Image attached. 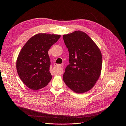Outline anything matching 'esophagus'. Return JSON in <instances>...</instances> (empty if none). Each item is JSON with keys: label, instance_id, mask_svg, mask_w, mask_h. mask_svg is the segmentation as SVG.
Wrapping results in <instances>:
<instances>
[{"label": "esophagus", "instance_id": "esophagus-1", "mask_svg": "<svg viewBox=\"0 0 126 126\" xmlns=\"http://www.w3.org/2000/svg\"><path fill=\"white\" fill-rule=\"evenodd\" d=\"M59 66L61 67V65H59ZM62 73H63V70H60L58 72V75H61L62 74Z\"/></svg>", "mask_w": 126, "mask_h": 126}]
</instances>
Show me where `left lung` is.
Segmentation results:
<instances>
[{"instance_id": "left-lung-1", "label": "left lung", "mask_w": 126, "mask_h": 126, "mask_svg": "<svg viewBox=\"0 0 126 126\" xmlns=\"http://www.w3.org/2000/svg\"><path fill=\"white\" fill-rule=\"evenodd\" d=\"M63 38L69 52L70 63L65 70L63 81L73 91L78 94L86 92L94 87L101 75V51L81 31L64 35Z\"/></svg>"}]
</instances>
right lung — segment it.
Instances as JSON below:
<instances>
[{"mask_svg": "<svg viewBox=\"0 0 126 126\" xmlns=\"http://www.w3.org/2000/svg\"><path fill=\"white\" fill-rule=\"evenodd\" d=\"M61 37L60 35L38 33L30 38L21 49L16 61L17 73L29 88L37 90L52 79L48 52Z\"/></svg>", "mask_w": 126, "mask_h": 126, "instance_id": "obj_1", "label": "right lung"}]
</instances>
